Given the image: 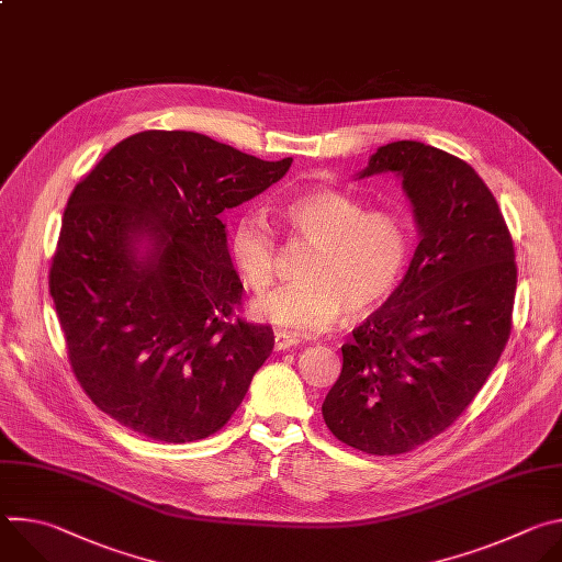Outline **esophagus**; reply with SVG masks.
I'll return each instance as SVG.
<instances>
[{
    "mask_svg": "<svg viewBox=\"0 0 562 562\" xmlns=\"http://www.w3.org/2000/svg\"><path fill=\"white\" fill-rule=\"evenodd\" d=\"M297 345V340L295 338H291V336H286V334H276V351H286V349H291V347H295Z\"/></svg>",
    "mask_w": 562,
    "mask_h": 562,
    "instance_id": "34e87169",
    "label": "esophagus"
}]
</instances>
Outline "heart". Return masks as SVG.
Here are the masks:
<instances>
[{"label": "heart", "mask_w": 562, "mask_h": 562, "mask_svg": "<svg viewBox=\"0 0 562 562\" xmlns=\"http://www.w3.org/2000/svg\"><path fill=\"white\" fill-rule=\"evenodd\" d=\"M291 243L311 245L300 278L254 302L260 323L291 338L334 329L342 315L364 317L382 306L405 276L412 235L391 211H367L336 189H313L280 204ZM231 260L254 291L273 284L278 233L265 215L247 211L228 235Z\"/></svg>", "instance_id": "b5f03b06"}]
</instances>
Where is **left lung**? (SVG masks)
Listing matches in <instances>:
<instances>
[{
    "instance_id": "8db88e82",
    "label": "left lung",
    "mask_w": 562,
    "mask_h": 562,
    "mask_svg": "<svg viewBox=\"0 0 562 562\" xmlns=\"http://www.w3.org/2000/svg\"><path fill=\"white\" fill-rule=\"evenodd\" d=\"M395 173L420 245L391 297L342 345L323 403L329 431L371 456H397L451 427L512 334L514 239L480 176L436 146H380L360 178Z\"/></svg>"
}]
</instances>
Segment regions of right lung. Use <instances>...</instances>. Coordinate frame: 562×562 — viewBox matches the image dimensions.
Listing matches in <instances>:
<instances>
[{"mask_svg":"<svg viewBox=\"0 0 562 562\" xmlns=\"http://www.w3.org/2000/svg\"><path fill=\"white\" fill-rule=\"evenodd\" d=\"M265 162L193 131L115 144L66 204L48 286L68 362L93 403L162 442L220 431L273 351L251 325L220 220L276 184Z\"/></svg>","mask_w":562,"mask_h":562,"instance_id":"add662e5","label":"right lung"}]
</instances>
